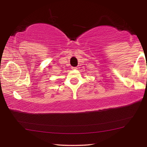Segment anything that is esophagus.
Listing matches in <instances>:
<instances>
[{
	"instance_id": "esophagus-1",
	"label": "esophagus",
	"mask_w": 147,
	"mask_h": 147,
	"mask_svg": "<svg viewBox=\"0 0 147 147\" xmlns=\"http://www.w3.org/2000/svg\"><path fill=\"white\" fill-rule=\"evenodd\" d=\"M72 69H77V67H72Z\"/></svg>"
}]
</instances>
